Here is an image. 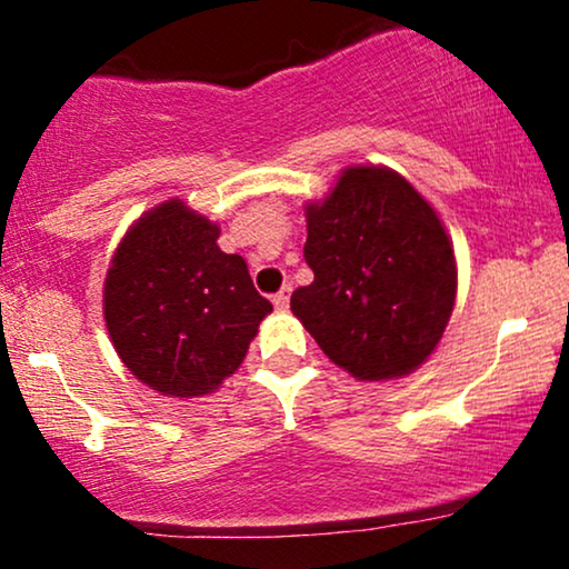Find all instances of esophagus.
Returning a JSON list of instances; mask_svg holds the SVG:
<instances>
[{
	"label": "esophagus",
	"instance_id": "34e87169",
	"mask_svg": "<svg viewBox=\"0 0 569 569\" xmlns=\"http://www.w3.org/2000/svg\"><path fill=\"white\" fill-rule=\"evenodd\" d=\"M289 299H291V286H283V289L272 297V305H276L278 310H286V307H289Z\"/></svg>",
	"mask_w": 569,
	"mask_h": 569
}]
</instances>
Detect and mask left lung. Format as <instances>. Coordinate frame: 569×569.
<instances>
[{"label": "left lung", "mask_w": 569, "mask_h": 569, "mask_svg": "<svg viewBox=\"0 0 569 569\" xmlns=\"http://www.w3.org/2000/svg\"><path fill=\"white\" fill-rule=\"evenodd\" d=\"M305 217L316 278L291 293L293 316L356 380L420 369L457 293L455 248L436 208L393 168L350 166Z\"/></svg>", "instance_id": "1"}]
</instances>
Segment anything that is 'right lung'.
I'll list each match as a JSON object with an SVG mask.
<instances>
[{
	"instance_id": "add662e5",
	"label": "right lung",
	"mask_w": 569,
	"mask_h": 569,
	"mask_svg": "<svg viewBox=\"0 0 569 569\" xmlns=\"http://www.w3.org/2000/svg\"><path fill=\"white\" fill-rule=\"evenodd\" d=\"M217 240L219 224L171 198L130 224L109 262V339L130 375L162 396L213 393L272 312L246 259Z\"/></svg>"
}]
</instances>
